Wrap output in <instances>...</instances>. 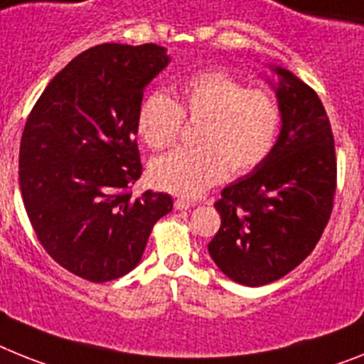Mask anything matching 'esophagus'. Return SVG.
<instances>
[{"mask_svg":"<svg viewBox=\"0 0 364 364\" xmlns=\"http://www.w3.org/2000/svg\"><path fill=\"white\" fill-rule=\"evenodd\" d=\"M192 205H194V203H192V201H188V200H176V201H173V207H176L177 210H187V209H191Z\"/></svg>","mask_w":364,"mask_h":364,"instance_id":"obj_1","label":"esophagus"}]
</instances>
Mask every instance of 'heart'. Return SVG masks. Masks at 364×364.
<instances>
[{
  "label": "heart",
  "instance_id": "heart-1",
  "mask_svg": "<svg viewBox=\"0 0 364 364\" xmlns=\"http://www.w3.org/2000/svg\"><path fill=\"white\" fill-rule=\"evenodd\" d=\"M177 100L151 94L136 116L139 135L151 149L176 144L183 118L200 122L196 148H181L149 164L155 188L196 198L228 173H246L274 151L283 124L279 100L264 88H248L235 75L207 70L177 85Z\"/></svg>",
  "mask_w": 364,
  "mask_h": 364
}]
</instances>
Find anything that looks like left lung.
<instances>
[{
  "label": "left lung",
  "mask_w": 364,
  "mask_h": 364,
  "mask_svg": "<svg viewBox=\"0 0 364 364\" xmlns=\"http://www.w3.org/2000/svg\"><path fill=\"white\" fill-rule=\"evenodd\" d=\"M283 111L277 144L264 163L222 191V224L209 242L229 279L261 287L287 276L314 250L331 216L337 159L320 97L292 72L274 66Z\"/></svg>",
  "instance_id": "obj_1"
}]
</instances>
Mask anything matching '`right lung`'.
Masks as SVG:
<instances>
[{
  "mask_svg": "<svg viewBox=\"0 0 364 364\" xmlns=\"http://www.w3.org/2000/svg\"><path fill=\"white\" fill-rule=\"evenodd\" d=\"M168 63L157 44L94 46L51 79L21 133L20 191L36 239L92 283L133 270L173 207L163 192L131 198L142 173L136 116Z\"/></svg>",
  "mask_w": 364,
  "mask_h": 364,
  "instance_id": "1",
  "label": "right lung"
}]
</instances>
